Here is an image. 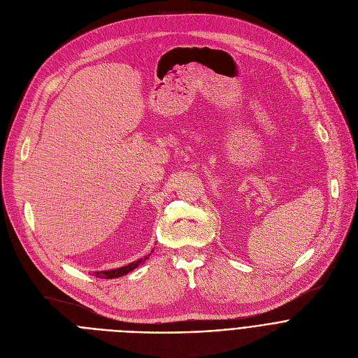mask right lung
<instances>
[{
  "label": "right lung",
  "instance_id": "add662e5",
  "mask_svg": "<svg viewBox=\"0 0 358 358\" xmlns=\"http://www.w3.org/2000/svg\"><path fill=\"white\" fill-rule=\"evenodd\" d=\"M150 255H147V257H144L143 259H137L126 266H122V268H117V269H112V271H101V272H94L96 278H103V279H115V278H120L123 275H127L129 272L134 271L138 265H141L144 261L148 259Z\"/></svg>",
  "mask_w": 358,
  "mask_h": 358
}]
</instances>
